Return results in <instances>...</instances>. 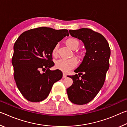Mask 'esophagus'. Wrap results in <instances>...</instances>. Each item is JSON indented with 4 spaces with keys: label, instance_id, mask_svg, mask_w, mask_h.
<instances>
[{
    "label": "esophagus",
    "instance_id": "1",
    "mask_svg": "<svg viewBox=\"0 0 127 127\" xmlns=\"http://www.w3.org/2000/svg\"><path fill=\"white\" fill-rule=\"evenodd\" d=\"M66 77V74L65 73H63V78H65Z\"/></svg>",
    "mask_w": 127,
    "mask_h": 127
}]
</instances>
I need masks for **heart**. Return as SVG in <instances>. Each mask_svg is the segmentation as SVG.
<instances>
[{
    "mask_svg": "<svg viewBox=\"0 0 127 127\" xmlns=\"http://www.w3.org/2000/svg\"><path fill=\"white\" fill-rule=\"evenodd\" d=\"M65 43L68 47L73 50L76 49L79 45V41L74 38H69L66 40ZM58 45H55L52 51L54 57H57L58 54ZM77 64V61L75 58L70 59H61L55 62V68L64 72H68L74 68Z\"/></svg>",
    "mask_w": 127,
    "mask_h": 127,
    "instance_id": "b5f03b06",
    "label": "heart"
}]
</instances>
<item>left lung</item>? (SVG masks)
<instances>
[{"label": "left lung", "instance_id": "1", "mask_svg": "<svg viewBox=\"0 0 127 127\" xmlns=\"http://www.w3.org/2000/svg\"><path fill=\"white\" fill-rule=\"evenodd\" d=\"M69 32L84 43L86 53L82 63L74 70L78 75L68 76L73 82L66 92L72 102L83 105L93 100L104 85L109 68L110 49L106 38L91 29L82 28Z\"/></svg>", "mask_w": 127, "mask_h": 127}]
</instances>
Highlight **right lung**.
<instances>
[{"mask_svg": "<svg viewBox=\"0 0 127 127\" xmlns=\"http://www.w3.org/2000/svg\"><path fill=\"white\" fill-rule=\"evenodd\" d=\"M66 36H69L67 30L41 27L24 32L15 42L12 59L14 78L21 93L29 101L45 99L54 83L63 77L60 70L50 68L54 65L53 49Z\"/></svg>", "mask_w": 127, "mask_h": 127, "instance_id": "add662e5", "label": "right lung"}]
</instances>
